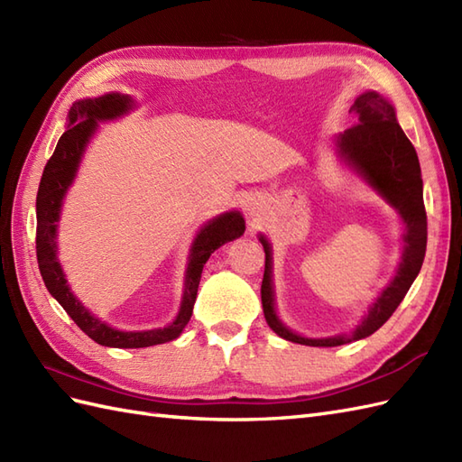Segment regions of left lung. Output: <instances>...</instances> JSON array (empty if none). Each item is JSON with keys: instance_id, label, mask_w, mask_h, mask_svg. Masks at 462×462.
Segmentation results:
<instances>
[{"instance_id": "1", "label": "left lung", "mask_w": 462, "mask_h": 462, "mask_svg": "<svg viewBox=\"0 0 462 462\" xmlns=\"http://www.w3.org/2000/svg\"><path fill=\"white\" fill-rule=\"evenodd\" d=\"M350 112L356 116L358 124L338 135V151L399 210L406 222V245L397 276L381 292L367 318L354 333L331 338H304L290 331L276 318L271 284V247L265 238H259L263 249H265V274H263L261 282V304L265 319L276 335L306 346H340L374 335L399 308L408 288L412 286L418 276L426 255L428 217L424 193H421V170L414 144L408 141L401 129L394 108L377 92H364L354 100Z\"/></svg>"}]
</instances>
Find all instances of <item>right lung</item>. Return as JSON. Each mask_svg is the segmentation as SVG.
I'll return each instance as SVG.
<instances>
[{
	"mask_svg": "<svg viewBox=\"0 0 462 462\" xmlns=\"http://www.w3.org/2000/svg\"><path fill=\"white\" fill-rule=\"evenodd\" d=\"M131 108V98L120 95V92H110L98 98H87L75 102L69 110V127L60 137L58 147L50 161L44 166L36 195V259L38 269H41L42 281L48 292L54 296L61 308L68 311L69 318L77 323L85 335L98 342L102 346L114 348H144L162 345V342L174 340L186 328L191 319L193 304L197 298V288H199L203 265L210 254L224 245L240 238L245 230V222L238 210L220 215L213 218L197 234L195 244L191 247L189 265L186 274V288H183V300L178 318L172 325L164 328H154V331L141 333H124L102 323L100 319L92 318L88 310H85L68 286L63 271L56 257V222L60 218V208L63 195L71 186L75 178L79 161L85 151V144L90 139L92 131L97 129V120H112L125 114Z\"/></svg>",
	"mask_w": 462,
	"mask_h": 462,
	"instance_id": "1",
	"label": "right lung"
}]
</instances>
